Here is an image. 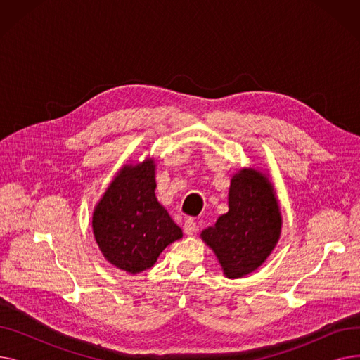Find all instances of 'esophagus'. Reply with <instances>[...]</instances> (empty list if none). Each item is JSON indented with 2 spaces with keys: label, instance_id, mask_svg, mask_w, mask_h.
Segmentation results:
<instances>
[{
  "label": "esophagus",
  "instance_id": "1",
  "mask_svg": "<svg viewBox=\"0 0 360 360\" xmlns=\"http://www.w3.org/2000/svg\"><path fill=\"white\" fill-rule=\"evenodd\" d=\"M197 229H198V226H197V221L194 219H186L185 220V223H184V232L186 235H194L197 232Z\"/></svg>",
  "mask_w": 360,
  "mask_h": 360
}]
</instances>
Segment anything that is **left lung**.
Returning <instances> with one entry per match:
<instances>
[{
  "instance_id": "1",
  "label": "left lung",
  "mask_w": 360,
  "mask_h": 360,
  "mask_svg": "<svg viewBox=\"0 0 360 360\" xmlns=\"http://www.w3.org/2000/svg\"><path fill=\"white\" fill-rule=\"evenodd\" d=\"M280 228L278 202L269 179L257 170H240L231 182L229 212L201 238L214 251L226 277L238 278L267 259Z\"/></svg>"
}]
</instances>
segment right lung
<instances>
[{
    "instance_id": "add662e5",
    "label": "right lung",
    "mask_w": 360,
    "mask_h": 360,
    "mask_svg": "<svg viewBox=\"0 0 360 360\" xmlns=\"http://www.w3.org/2000/svg\"><path fill=\"white\" fill-rule=\"evenodd\" d=\"M155 190L153 160L125 166L93 213V233L103 257L132 274L153 267L167 245L182 238Z\"/></svg>"
}]
</instances>
